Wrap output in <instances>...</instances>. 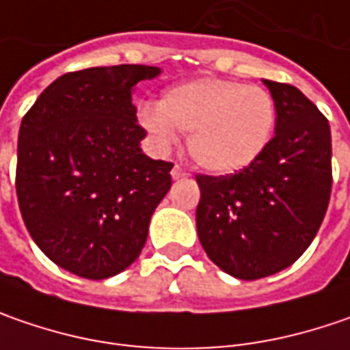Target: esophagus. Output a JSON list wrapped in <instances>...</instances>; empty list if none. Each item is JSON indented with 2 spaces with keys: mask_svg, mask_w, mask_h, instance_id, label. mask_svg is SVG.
<instances>
[{
  "mask_svg": "<svg viewBox=\"0 0 350 350\" xmlns=\"http://www.w3.org/2000/svg\"><path fill=\"white\" fill-rule=\"evenodd\" d=\"M170 174H172V180H182V178H186V176H188L184 170H182V168H180V166H174Z\"/></svg>",
  "mask_w": 350,
  "mask_h": 350,
  "instance_id": "obj_1",
  "label": "esophagus"
}]
</instances>
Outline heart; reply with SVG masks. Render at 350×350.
<instances>
[{
	"label": "heart",
	"instance_id": "heart-1",
	"mask_svg": "<svg viewBox=\"0 0 350 350\" xmlns=\"http://www.w3.org/2000/svg\"><path fill=\"white\" fill-rule=\"evenodd\" d=\"M139 125L159 148L186 133L191 160L209 174L229 176L252 166L272 141L276 107L258 88L227 78H198L168 88L159 105L139 109Z\"/></svg>",
	"mask_w": 350,
	"mask_h": 350
}]
</instances>
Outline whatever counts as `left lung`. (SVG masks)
<instances>
[{
	"instance_id": "1",
	"label": "left lung",
	"mask_w": 350,
	"mask_h": 350,
	"mask_svg": "<svg viewBox=\"0 0 350 350\" xmlns=\"http://www.w3.org/2000/svg\"><path fill=\"white\" fill-rule=\"evenodd\" d=\"M276 127L252 166L231 176H198L200 243L209 260L239 280L294 265L312 245L331 196L329 121L297 88L262 80Z\"/></svg>"
}]
</instances>
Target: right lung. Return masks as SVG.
I'll use <instances>...</instances> for the list:
<instances>
[{
    "label": "right lung",
    "instance_id": "obj_1",
    "mask_svg": "<svg viewBox=\"0 0 350 350\" xmlns=\"http://www.w3.org/2000/svg\"><path fill=\"white\" fill-rule=\"evenodd\" d=\"M157 66L121 64L56 78L21 121L17 200L54 265L88 280L129 268L172 186V164L141 150L133 94Z\"/></svg>",
    "mask_w": 350,
    "mask_h": 350
}]
</instances>
